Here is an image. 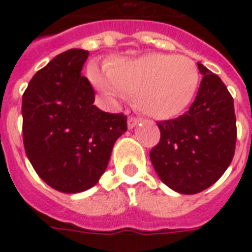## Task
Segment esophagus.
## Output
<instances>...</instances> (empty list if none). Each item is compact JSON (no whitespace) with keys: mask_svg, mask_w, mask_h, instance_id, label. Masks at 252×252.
Segmentation results:
<instances>
[{"mask_svg":"<svg viewBox=\"0 0 252 252\" xmlns=\"http://www.w3.org/2000/svg\"><path fill=\"white\" fill-rule=\"evenodd\" d=\"M138 123H141V119L132 118V116H130V118L128 119V128H129V129H132V128H134V126H137Z\"/></svg>","mask_w":252,"mask_h":252,"instance_id":"esophagus-1","label":"esophagus"}]
</instances>
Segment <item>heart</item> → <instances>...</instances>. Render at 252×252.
<instances>
[{
  "mask_svg": "<svg viewBox=\"0 0 252 252\" xmlns=\"http://www.w3.org/2000/svg\"><path fill=\"white\" fill-rule=\"evenodd\" d=\"M93 81L110 100L134 96V106L142 114L168 120L183 114L193 102L200 74L188 57L148 53L112 61L107 74L94 69Z\"/></svg>",
  "mask_w": 252,
  "mask_h": 252,
  "instance_id": "b5f03b06",
  "label": "heart"
}]
</instances>
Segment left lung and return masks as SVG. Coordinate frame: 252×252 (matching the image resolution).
Listing matches in <instances>:
<instances>
[{
	"label": "left lung",
	"mask_w": 252,
	"mask_h": 252,
	"mask_svg": "<svg viewBox=\"0 0 252 252\" xmlns=\"http://www.w3.org/2000/svg\"><path fill=\"white\" fill-rule=\"evenodd\" d=\"M203 80L186 114L158 122L161 138L150 150L159 179L174 191L193 195L215 184L234 157V100L221 78L197 63Z\"/></svg>",
	"instance_id": "8db88e82"
}]
</instances>
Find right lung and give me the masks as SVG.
<instances>
[{"label":"right lung","mask_w":252,"mask_h":252,"mask_svg":"<svg viewBox=\"0 0 252 252\" xmlns=\"http://www.w3.org/2000/svg\"><path fill=\"white\" fill-rule=\"evenodd\" d=\"M89 52L57 55L30 81L22 98L27 158L49 187L65 193L86 191L106 171L126 116L94 106L95 91L81 74Z\"/></svg>","instance_id":"right-lung-1"}]
</instances>
